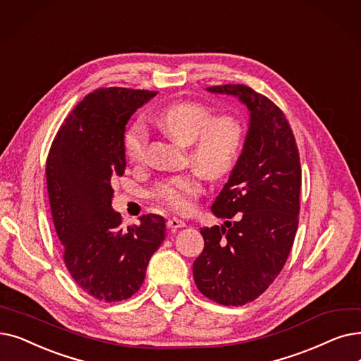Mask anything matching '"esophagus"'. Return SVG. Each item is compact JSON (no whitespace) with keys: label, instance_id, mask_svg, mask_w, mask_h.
<instances>
[{"label":"esophagus","instance_id":"1","mask_svg":"<svg viewBox=\"0 0 361 361\" xmlns=\"http://www.w3.org/2000/svg\"><path fill=\"white\" fill-rule=\"evenodd\" d=\"M166 226H168V228H171L172 231H176L177 228L185 227V223L183 221V219H178V218H169L168 221H166Z\"/></svg>","mask_w":361,"mask_h":361}]
</instances>
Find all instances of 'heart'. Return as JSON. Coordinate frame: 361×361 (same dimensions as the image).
Wrapping results in <instances>:
<instances>
[{
	"label": "heart",
	"instance_id": "obj_1",
	"mask_svg": "<svg viewBox=\"0 0 361 361\" xmlns=\"http://www.w3.org/2000/svg\"><path fill=\"white\" fill-rule=\"evenodd\" d=\"M159 127L176 140L190 145L189 158L201 174L218 180L230 174L242 150L245 128L233 115L214 116L212 111L197 102H177L164 107L158 118ZM147 149V131L142 122H134L125 133L123 150L127 158L143 162ZM202 192L198 172L176 176L154 187V196L176 212H187Z\"/></svg>",
	"mask_w": 361,
	"mask_h": 361
}]
</instances>
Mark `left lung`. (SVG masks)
Returning <instances> with one entry per match:
<instances>
[{
    "instance_id": "left-lung-1",
    "label": "left lung",
    "mask_w": 361,
    "mask_h": 361,
    "mask_svg": "<svg viewBox=\"0 0 361 361\" xmlns=\"http://www.w3.org/2000/svg\"><path fill=\"white\" fill-rule=\"evenodd\" d=\"M209 92L238 97L249 111L242 154L211 211L233 224L203 227L193 262L197 289L223 305H245L267 289L289 257L298 228L301 164L290 125L280 109L242 84Z\"/></svg>"
}]
</instances>
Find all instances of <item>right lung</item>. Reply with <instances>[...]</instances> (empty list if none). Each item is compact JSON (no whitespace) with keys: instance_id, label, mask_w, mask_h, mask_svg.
<instances>
[{"instance_id":"add662e5","label":"right lung","mask_w":361,"mask_h":361,"mask_svg":"<svg viewBox=\"0 0 361 361\" xmlns=\"http://www.w3.org/2000/svg\"><path fill=\"white\" fill-rule=\"evenodd\" d=\"M156 91L99 88L61 123L47 158V189L66 269L100 301L128 300L146 277L150 257L165 239V219L149 214L121 227L112 209V178L123 176L125 125Z\"/></svg>"}]
</instances>
